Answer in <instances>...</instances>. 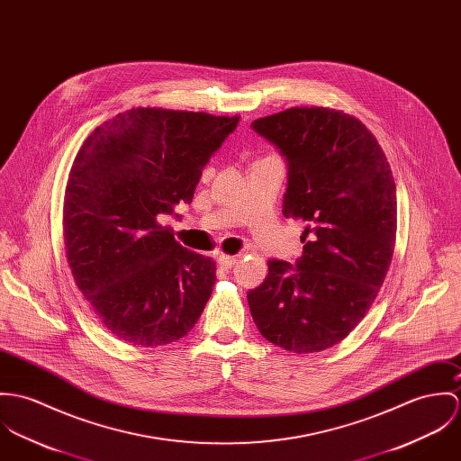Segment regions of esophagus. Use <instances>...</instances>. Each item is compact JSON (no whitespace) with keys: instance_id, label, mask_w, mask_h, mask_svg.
Returning <instances> with one entry per match:
<instances>
[{"instance_id":"esophagus-1","label":"esophagus","mask_w":461,"mask_h":461,"mask_svg":"<svg viewBox=\"0 0 461 461\" xmlns=\"http://www.w3.org/2000/svg\"><path fill=\"white\" fill-rule=\"evenodd\" d=\"M221 268H231L237 261H239V256L221 255L217 258Z\"/></svg>"}]
</instances>
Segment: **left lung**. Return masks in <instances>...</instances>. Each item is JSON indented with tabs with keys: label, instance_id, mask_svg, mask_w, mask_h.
Segmentation results:
<instances>
[{
	"label": "left lung",
	"instance_id": "8db88e82",
	"mask_svg": "<svg viewBox=\"0 0 461 461\" xmlns=\"http://www.w3.org/2000/svg\"><path fill=\"white\" fill-rule=\"evenodd\" d=\"M251 127L288 162L283 213L306 221L295 267L268 259L248 294L259 334L294 354L327 350L366 316L396 246V184L376 138L330 107H290Z\"/></svg>",
	"mask_w": 461,
	"mask_h": 461
}]
</instances>
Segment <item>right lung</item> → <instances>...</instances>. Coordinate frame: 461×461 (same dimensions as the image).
I'll return each mask as SVG.
<instances>
[{
    "label": "right lung",
    "instance_id": "right-lung-1",
    "mask_svg": "<svg viewBox=\"0 0 461 461\" xmlns=\"http://www.w3.org/2000/svg\"><path fill=\"white\" fill-rule=\"evenodd\" d=\"M240 116L136 107L83 143L63 200L74 281L104 327L138 347H162L200 320L215 263L182 248L160 213L191 203L210 155Z\"/></svg>",
    "mask_w": 461,
    "mask_h": 461
}]
</instances>
